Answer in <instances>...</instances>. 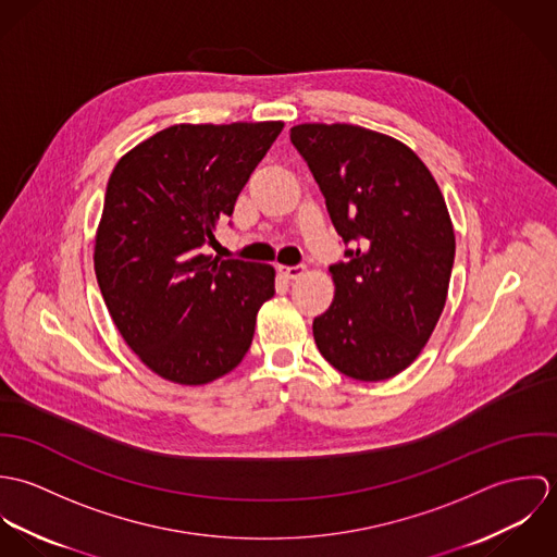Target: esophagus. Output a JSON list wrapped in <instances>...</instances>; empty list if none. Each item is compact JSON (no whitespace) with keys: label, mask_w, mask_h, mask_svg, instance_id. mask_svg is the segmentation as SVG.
<instances>
[{"label":"esophagus","mask_w":557,"mask_h":557,"mask_svg":"<svg viewBox=\"0 0 557 557\" xmlns=\"http://www.w3.org/2000/svg\"><path fill=\"white\" fill-rule=\"evenodd\" d=\"M278 272H281L285 278L294 281V278H300V276L305 274V265H278Z\"/></svg>","instance_id":"esophagus-1"}]
</instances>
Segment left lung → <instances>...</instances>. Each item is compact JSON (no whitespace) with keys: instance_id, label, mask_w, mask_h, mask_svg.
<instances>
[{"instance_id":"obj_1","label":"left lung","mask_w":557,"mask_h":557,"mask_svg":"<svg viewBox=\"0 0 557 557\" xmlns=\"http://www.w3.org/2000/svg\"><path fill=\"white\" fill-rule=\"evenodd\" d=\"M292 144L309 164L345 259L313 321L321 356L343 375L382 382L407 369L444 311L455 263L446 201L407 146L354 124H300Z\"/></svg>"}]
</instances>
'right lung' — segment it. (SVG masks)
Listing matches in <instances>:
<instances>
[{"label":"right lung","mask_w":557,"mask_h":557,"mask_svg":"<svg viewBox=\"0 0 557 557\" xmlns=\"http://www.w3.org/2000/svg\"><path fill=\"white\" fill-rule=\"evenodd\" d=\"M281 131L283 122L169 126L109 177L98 287L128 347L169 382L201 386L234 371L274 296L272 265L203 248Z\"/></svg>","instance_id":"add662e5"}]
</instances>
